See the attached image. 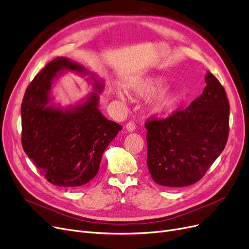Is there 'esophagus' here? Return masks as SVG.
<instances>
[{
	"mask_svg": "<svg viewBox=\"0 0 249 249\" xmlns=\"http://www.w3.org/2000/svg\"><path fill=\"white\" fill-rule=\"evenodd\" d=\"M126 130L128 132H133L135 130V125L132 122H128L126 124Z\"/></svg>",
	"mask_w": 249,
	"mask_h": 249,
	"instance_id": "1",
	"label": "esophagus"
}]
</instances>
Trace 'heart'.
<instances>
[{
	"label": "heart",
	"mask_w": 249,
	"mask_h": 249,
	"mask_svg": "<svg viewBox=\"0 0 249 249\" xmlns=\"http://www.w3.org/2000/svg\"><path fill=\"white\" fill-rule=\"evenodd\" d=\"M165 84V80L160 77H145L138 80L131 86V90L138 96H148L161 89ZM116 94L121 101L126 100L124 91L118 89ZM179 102V95L174 90H163L159 92L149 103V109L156 115L168 113Z\"/></svg>",
	"instance_id": "obj_1"
}]
</instances>
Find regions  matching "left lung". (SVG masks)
Returning a JSON list of instances; mask_svg holds the SVG:
<instances>
[{
	"mask_svg": "<svg viewBox=\"0 0 249 249\" xmlns=\"http://www.w3.org/2000/svg\"><path fill=\"white\" fill-rule=\"evenodd\" d=\"M202 93L185 110L145 123L146 164L159 185L194 184L224 150L229 135L230 106L226 91L211 72Z\"/></svg>",
	"mask_w": 249,
	"mask_h": 249,
	"instance_id": "left-lung-1",
	"label": "left lung"
}]
</instances>
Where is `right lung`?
Instances as JSON below:
<instances>
[{
    "label": "right lung",
    "mask_w": 249,
    "mask_h": 249,
    "mask_svg": "<svg viewBox=\"0 0 249 249\" xmlns=\"http://www.w3.org/2000/svg\"><path fill=\"white\" fill-rule=\"evenodd\" d=\"M68 71L85 77L94 91L62 107L53 102L50 90L54 80ZM103 90L102 78L66 57L47 64L27 88L21 105L22 146L52 184L76 188L98 174L105 149L122 129L99 110Z\"/></svg>",
    "instance_id": "add662e5"
}]
</instances>
